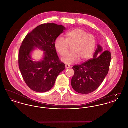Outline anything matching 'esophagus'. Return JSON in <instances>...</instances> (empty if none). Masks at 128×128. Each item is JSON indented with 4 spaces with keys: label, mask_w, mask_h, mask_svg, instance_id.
Returning a JSON list of instances; mask_svg holds the SVG:
<instances>
[{
    "label": "esophagus",
    "mask_w": 128,
    "mask_h": 128,
    "mask_svg": "<svg viewBox=\"0 0 128 128\" xmlns=\"http://www.w3.org/2000/svg\"><path fill=\"white\" fill-rule=\"evenodd\" d=\"M70 65H68V64H66V65H65V67H66V68H70Z\"/></svg>",
    "instance_id": "34e87169"
}]
</instances>
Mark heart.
I'll use <instances>...</instances> for the list:
<instances>
[{
  "label": "heart",
  "mask_w": 128,
  "mask_h": 128,
  "mask_svg": "<svg viewBox=\"0 0 128 128\" xmlns=\"http://www.w3.org/2000/svg\"><path fill=\"white\" fill-rule=\"evenodd\" d=\"M96 46V37L80 28L68 32L66 38H58L55 43V48L61 56L67 54L69 46H71L72 51L62 59L67 64L88 60L94 53Z\"/></svg>",
  "instance_id": "obj_1"
}]
</instances>
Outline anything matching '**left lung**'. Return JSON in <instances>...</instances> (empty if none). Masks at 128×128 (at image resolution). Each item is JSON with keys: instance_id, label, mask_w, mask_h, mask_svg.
I'll use <instances>...</instances> for the list:
<instances>
[{"instance_id": "left-lung-1", "label": "left lung", "mask_w": 128, "mask_h": 128, "mask_svg": "<svg viewBox=\"0 0 128 128\" xmlns=\"http://www.w3.org/2000/svg\"><path fill=\"white\" fill-rule=\"evenodd\" d=\"M111 53L103 51L98 45L93 58L73 66L74 71L71 84L73 89L82 94L94 91L103 82L110 69Z\"/></svg>"}]
</instances>
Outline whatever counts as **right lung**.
I'll return each mask as SVG.
<instances>
[{"mask_svg":"<svg viewBox=\"0 0 128 128\" xmlns=\"http://www.w3.org/2000/svg\"><path fill=\"white\" fill-rule=\"evenodd\" d=\"M66 28L55 24L38 26L28 34L18 53V66L27 86L34 91L44 92L52 88L59 74L65 68L58 57L55 47L56 38ZM34 47L44 51L41 61L31 60L30 53Z\"/></svg>","mask_w":128,"mask_h":128,"instance_id":"right-lung-1","label":"right lung"}]
</instances>
